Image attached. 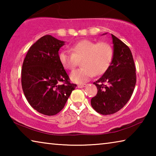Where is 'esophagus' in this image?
I'll use <instances>...</instances> for the list:
<instances>
[{"instance_id":"1","label":"esophagus","mask_w":156,"mask_h":156,"mask_svg":"<svg viewBox=\"0 0 156 156\" xmlns=\"http://www.w3.org/2000/svg\"><path fill=\"white\" fill-rule=\"evenodd\" d=\"M87 85V84H78V88H83V87H85Z\"/></svg>"}]
</instances>
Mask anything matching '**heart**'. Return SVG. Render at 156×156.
I'll return each mask as SVG.
<instances>
[{"instance_id": "obj_1", "label": "heart", "mask_w": 156, "mask_h": 156, "mask_svg": "<svg viewBox=\"0 0 156 156\" xmlns=\"http://www.w3.org/2000/svg\"><path fill=\"white\" fill-rule=\"evenodd\" d=\"M70 50H62L58 54V60L62 67L73 70L81 60V68L71 73L70 78L76 83L88 81L95 75L104 73L109 67L112 59V49L106 43H95L83 40L70 47Z\"/></svg>"}]
</instances>
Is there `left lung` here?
Instances as JSON below:
<instances>
[{
    "mask_svg": "<svg viewBox=\"0 0 156 156\" xmlns=\"http://www.w3.org/2000/svg\"><path fill=\"white\" fill-rule=\"evenodd\" d=\"M113 54L107 70L94 83L96 96L91 100L98 113L110 115L118 112L131 98L136 83V67L129 47L112 34Z\"/></svg>",
    "mask_w": 156,
    "mask_h": 156,
    "instance_id": "obj_1",
    "label": "left lung"
}]
</instances>
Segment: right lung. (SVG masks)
Instances as JSON below:
<instances>
[{
	"label": "right lung",
	"instance_id": "1",
	"mask_svg": "<svg viewBox=\"0 0 156 156\" xmlns=\"http://www.w3.org/2000/svg\"><path fill=\"white\" fill-rule=\"evenodd\" d=\"M65 42L45 35L31 46L23 63L21 83L30 105L46 115L59 113L76 87L58 60Z\"/></svg>",
	"mask_w": 156,
	"mask_h": 156
}]
</instances>
